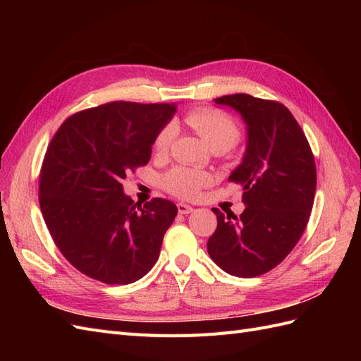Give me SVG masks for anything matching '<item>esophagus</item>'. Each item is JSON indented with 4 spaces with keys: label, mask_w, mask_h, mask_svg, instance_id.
<instances>
[{
    "label": "esophagus",
    "mask_w": 361,
    "mask_h": 361,
    "mask_svg": "<svg viewBox=\"0 0 361 361\" xmlns=\"http://www.w3.org/2000/svg\"><path fill=\"white\" fill-rule=\"evenodd\" d=\"M178 211H179V214L187 215V214H191L194 211V207L187 204V203H178Z\"/></svg>",
    "instance_id": "obj_1"
}]
</instances>
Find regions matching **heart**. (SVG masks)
Returning a JSON list of instances; mask_svg holds the SVG:
<instances>
[{
  "label": "heart",
  "mask_w": 361,
  "mask_h": 361,
  "mask_svg": "<svg viewBox=\"0 0 361 361\" xmlns=\"http://www.w3.org/2000/svg\"><path fill=\"white\" fill-rule=\"evenodd\" d=\"M185 122L197 133L209 149L220 147L227 150L233 147L241 138V129L231 116L216 110H209V108L191 111L185 118ZM171 137L173 128L166 126L155 140V149L158 152L166 150ZM209 174L204 171L179 167L171 170L164 178V187L178 197L192 199L199 194L202 187L209 183Z\"/></svg>",
  "instance_id": "heart-1"
}]
</instances>
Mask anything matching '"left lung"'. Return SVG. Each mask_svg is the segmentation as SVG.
I'll return each instance as SVG.
<instances>
[{"mask_svg": "<svg viewBox=\"0 0 361 361\" xmlns=\"http://www.w3.org/2000/svg\"><path fill=\"white\" fill-rule=\"evenodd\" d=\"M247 128L245 154L228 180L243 185L244 212L214 207L216 231L207 253L227 274L257 277L277 267L307 226L316 190L314 158L297 120L274 101L245 93L214 99Z\"/></svg>", "mask_w": 361, "mask_h": 361, "instance_id": "obj_1", "label": "left lung"}]
</instances>
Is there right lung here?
Wrapping results in <instances>:
<instances>
[{
  "label": "right lung",
  "mask_w": 361,
  "mask_h": 361,
  "mask_svg": "<svg viewBox=\"0 0 361 361\" xmlns=\"http://www.w3.org/2000/svg\"><path fill=\"white\" fill-rule=\"evenodd\" d=\"M174 113V104L108 102L71 116L51 140L40 209L61 255L82 274L128 285L157 264L178 207L166 199L134 203L122 182L149 162Z\"/></svg>",
  "instance_id": "obj_1"
}]
</instances>
